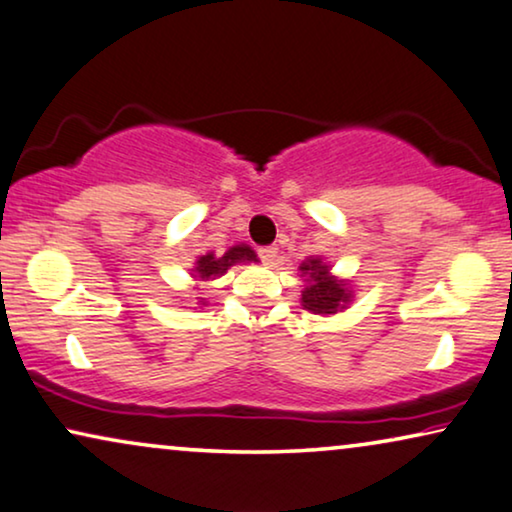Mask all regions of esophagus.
Segmentation results:
<instances>
[{"mask_svg": "<svg viewBox=\"0 0 512 512\" xmlns=\"http://www.w3.org/2000/svg\"><path fill=\"white\" fill-rule=\"evenodd\" d=\"M257 252H260L262 262H267V264H274L276 257H278V248H276V245H264V248H260Z\"/></svg>", "mask_w": 512, "mask_h": 512, "instance_id": "34e87169", "label": "esophagus"}]
</instances>
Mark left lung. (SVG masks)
<instances>
[{"label":"left lung","instance_id":"left-lung-1","mask_svg":"<svg viewBox=\"0 0 512 512\" xmlns=\"http://www.w3.org/2000/svg\"><path fill=\"white\" fill-rule=\"evenodd\" d=\"M299 271L304 276L302 290V306L313 313H337L346 309L351 302L349 283L339 281L337 276L330 274V267L320 257H306V262L299 264Z\"/></svg>","mask_w":512,"mask_h":512}]
</instances>
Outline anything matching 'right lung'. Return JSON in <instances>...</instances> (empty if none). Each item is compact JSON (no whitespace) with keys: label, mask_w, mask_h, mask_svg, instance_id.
<instances>
[{"label":"right lung","mask_w":512,"mask_h":512,"mask_svg":"<svg viewBox=\"0 0 512 512\" xmlns=\"http://www.w3.org/2000/svg\"><path fill=\"white\" fill-rule=\"evenodd\" d=\"M238 262H257L255 250H252L250 245L241 243V245H234V248H229L222 257L208 252V255H201L199 260H196L192 276L196 281H213V278L227 274V269L234 267Z\"/></svg>","instance_id":"1"}]
</instances>
